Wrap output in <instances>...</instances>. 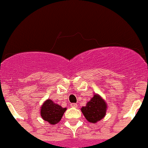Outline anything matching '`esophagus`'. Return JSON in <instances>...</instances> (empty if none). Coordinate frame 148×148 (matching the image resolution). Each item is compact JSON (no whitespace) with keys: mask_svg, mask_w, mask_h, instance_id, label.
I'll return each instance as SVG.
<instances>
[{"mask_svg":"<svg viewBox=\"0 0 148 148\" xmlns=\"http://www.w3.org/2000/svg\"><path fill=\"white\" fill-rule=\"evenodd\" d=\"M71 107H73V108H77V103H71Z\"/></svg>","mask_w":148,"mask_h":148,"instance_id":"obj_1","label":"esophagus"}]
</instances>
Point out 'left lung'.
Listing matches in <instances>:
<instances>
[{"instance_id": "1", "label": "left lung", "mask_w": 148, "mask_h": 148, "mask_svg": "<svg viewBox=\"0 0 148 148\" xmlns=\"http://www.w3.org/2000/svg\"><path fill=\"white\" fill-rule=\"evenodd\" d=\"M107 104L100 95L95 93L85 106L81 108V112L88 122L97 123L106 116Z\"/></svg>"}]
</instances>
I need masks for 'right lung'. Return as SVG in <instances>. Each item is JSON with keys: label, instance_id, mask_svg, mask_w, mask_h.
I'll use <instances>...</instances> for the list:
<instances>
[{"label": "right lung", "instance_id": "add662e5", "mask_svg": "<svg viewBox=\"0 0 148 148\" xmlns=\"http://www.w3.org/2000/svg\"><path fill=\"white\" fill-rule=\"evenodd\" d=\"M67 108H63L51 99H47L40 108V114L42 119L50 124H58L62 119Z\"/></svg>", "mask_w": 148, "mask_h": 148}]
</instances>
